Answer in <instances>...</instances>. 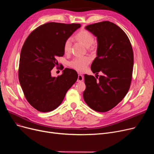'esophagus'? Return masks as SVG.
<instances>
[{
	"instance_id": "esophagus-1",
	"label": "esophagus",
	"mask_w": 154,
	"mask_h": 154,
	"mask_svg": "<svg viewBox=\"0 0 154 154\" xmlns=\"http://www.w3.org/2000/svg\"><path fill=\"white\" fill-rule=\"evenodd\" d=\"M83 80H84L83 75L79 74L78 75V78H77V82H82V81H83Z\"/></svg>"
}]
</instances>
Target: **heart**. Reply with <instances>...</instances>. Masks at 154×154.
Masks as SVG:
<instances>
[{
    "label": "heart",
    "instance_id": "1",
    "mask_svg": "<svg viewBox=\"0 0 154 154\" xmlns=\"http://www.w3.org/2000/svg\"><path fill=\"white\" fill-rule=\"evenodd\" d=\"M75 38L80 43H82L86 47H89L94 42V37L89 32L83 30L80 31L75 35ZM72 48V39L67 38L63 44V51L66 54H69ZM91 59L88 56H81L72 59L69 62V66L79 71L84 70L88 64L91 62Z\"/></svg>",
    "mask_w": 154,
    "mask_h": 154
}]
</instances>
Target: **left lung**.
I'll return each mask as SVG.
<instances>
[{"label": "left lung", "instance_id": "8db88e82", "mask_svg": "<svg viewBox=\"0 0 154 154\" xmlns=\"http://www.w3.org/2000/svg\"><path fill=\"white\" fill-rule=\"evenodd\" d=\"M85 29L97 41V57L91 67L97 75H84V99L92 109L107 112L124 98L130 88L134 67L132 47L125 32L109 21L91 24ZM99 71L103 74L98 78Z\"/></svg>", "mask_w": 154, "mask_h": 154}]
</instances>
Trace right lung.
<instances>
[{
	"mask_svg": "<svg viewBox=\"0 0 154 154\" xmlns=\"http://www.w3.org/2000/svg\"><path fill=\"white\" fill-rule=\"evenodd\" d=\"M80 23L48 22L31 32L20 52L19 79L26 98L42 112L57 108L78 78L77 72L66 68L57 77L51 70L59 66L57 58L64 55L63 44Z\"/></svg>",
	"mask_w": 154,
	"mask_h": 154,
	"instance_id": "add662e5",
	"label": "right lung"
}]
</instances>
